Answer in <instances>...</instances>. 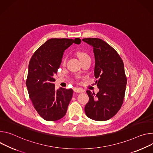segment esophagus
<instances>
[{"instance_id": "34e87169", "label": "esophagus", "mask_w": 153, "mask_h": 153, "mask_svg": "<svg viewBox=\"0 0 153 153\" xmlns=\"http://www.w3.org/2000/svg\"><path fill=\"white\" fill-rule=\"evenodd\" d=\"M74 92H76V93H81V92H82L83 91L81 89H79V88H75L74 89Z\"/></svg>"}]
</instances>
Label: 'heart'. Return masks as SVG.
Wrapping results in <instances>:
<instances>
[{"label":"heart","mask_w":153,"mask_h":153,"mask_svg":"<svg viewBox=\"0 0 153 153\" xmlns=\"http://www.w3.org/2000/svg\"><path fill=\"white\" fill-rule=\"evenodd\" d=\"M76 55L80 61L83 60V59L88 58H90L89 55L87 53L83 52V51H78V52H76ZM65 58H63V59L62 61V64H65Z\"/></svg>","instance_id":"1"}]
</instances>
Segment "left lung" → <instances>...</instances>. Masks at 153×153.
Returning <instances> with one entry per match:
<instances>
[{
    "instance_id": "obj_1",
    "label": "left lung",
    "mask_w": 153,
    "mask_h": 153,
    "mask_svg": "<svg viewBox=\"0 0 153 153\" xmlns=\"http://www.w3.org/2000/svg\"><path fill=\"white\" fill-rule=\"evenodd\" d=\"M82 41L92 47L95 56L94 75L99 92H86L89 98L84 111L91 119L106 121L120 110L125 94L127 78L124 64L116 51L103 40L84 38Z\"/></svg>"
}]
</instances>
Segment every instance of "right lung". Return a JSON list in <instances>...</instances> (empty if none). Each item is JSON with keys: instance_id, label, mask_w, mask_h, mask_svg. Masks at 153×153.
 I'll return each mask as SVG.
<instances>
[{"instance_id": "add662e5", "label": "right lung", "mask_w": 153, "mask_h": 153, "mask_svg": "<svg viewBox=\"0 0 153 153\" xmlns=\"http://www.w3.org/2000/svg\"><path fill=\"white\" fill-rule=\"evenodd\" d=\"M79 38L47 40L32 56L28 65L26 86L34 108L47 121H56L66 114L72 98L73 90L55 89V79L64 51L73 43L79 44Z\"/></svg>"}]
</instances>
